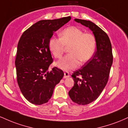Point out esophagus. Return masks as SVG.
Wrapping results in <instances>:
<instances>
[{
    "label": "esophagus",
    "instance_id": "obj_1",
    "mask_svg": "<svg viewBox=\"0 0 128 128\" xmlns=\"http://www.w3.org/2000/svg\"><path fill=\"white\" fill-rule=\"evenodd\" d=\"M70 77V74H69V72H64V78H67Z\"/></svg>",
    "mask_w": 128,
    "mask_h": 128
}]
</instances>
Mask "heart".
<instances>
[{
  "label": "heart",
  "instance_id": "heart-1",
  "mask_svg": "<svg viewBox=\"0 0 128 128\" xmlns=\"http://www.w3.org/2000/svg\"><path fill=\"white\" fill-rule=\"evenodd\" d=\"M60 38L52 37L49 41V48L53 55L61 58L69 47L67 54L56 64L63 70H69L77 67L79 61L86 62L92 58L96 48L94 36L90 33H84L81 29L71 26L61 32Z\"/></svg>",
  "mask_w": 128,
  "mask_h": 128
}]
</instances>
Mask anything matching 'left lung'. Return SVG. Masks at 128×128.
<instances>
[{
	"instance_id": "1",
	"label": "left lung",
	"mask_w": 128,
	"mask_h": 128,
	"mask_svg": "<svg viewBox=\"0 0 128 128\" xmlns=\"http://www.w3.org/2000/svg\"><path fill=\"white\" fill-rule=\"evenodd\" d=\"M74 20L88 28L96 42V51L92 58L72 75L74 83L69 96L76 104L85 105L94 101L106 86L112 64V46L108 35L96 24L89 20Z\"/></svg>"
}]
</instances>
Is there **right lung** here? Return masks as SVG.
Listing matches in <instances>:
<instances>
[{
  "mask_svg": "<svg viewBox=\"0 0 128 128\" xmlns=\"http://www.w3.org/2000/svg\"><path fill=\"white\" fill-rule=\"evenodd\" d=\"M70 20L69 16L40 20L20 37L15 61L17 82L23 96L32 104L39 105L48 102L63 78L62 70L57 67L49 71L53 62L49 41L54 32Z\"/></svg>",
  "mask_w": 128,
  "mask_h": 128,
  "instance_id": "right-lung-1",
  "label": "right lung"
}]
</instances>
